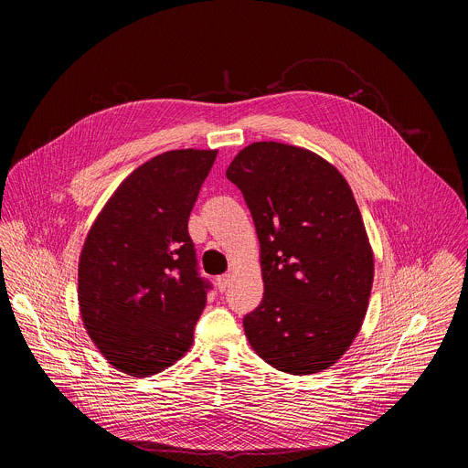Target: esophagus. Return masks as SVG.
Listing matches in <instances>:
<instances>
[{"label":"esophagus","mask_w":468,"mask_h":468,"mask_svg":"<svg viewBox=\"0 0 468 468\" xmlns=\"http://www.w3.org/2000/svg\"><path fill=\"white\" fill-rule=\"evenodd\" d=\"M229 280H231V278H229V274H222V276H218V278H217V287H218V291H220V292H224V291L228 289Z\"/></svg>","instance_id":"34e87169"}]
</instances>
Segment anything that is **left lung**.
I'll return each instance as SVG.
<instances>
[{
    "label": "left lung",
    "instance_id": "obj_1",
    "mask_svg": "<svg viewBox=\"0 0 468 468\" xmlns=\"http://www.w3.org/2000/svg\"><path fill=\"white\" fill-rule=\"evenodd\" d=\"M251 213L264 294L242 320L255 354L305 376L335 363L363 324L374 257L346 179L316 154L253 143L226 170Z\"/></svg>",
    "mask_w": 468,
    "mask_h": 468
}]
</instances>
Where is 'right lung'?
Wrapping results in <instances>:
<instances>
[{
	"mask_svg": "<svg viewBox=\"0 0 468 468\" xmlns=\"http://www.w3.org/2000/svg\"><path fill=\"white\" fill-rule=\"evenodd\" d=\"M217 150H172L111 196L80 259V309L103 357L154 376L190 348L211 283L199 276L188 217Z\"/></svg>",
	"mask_w": 468,
	"mask_h": 468,
	"instance_id": "obj_1",
	"label": "right lung"
}]
</instances>
